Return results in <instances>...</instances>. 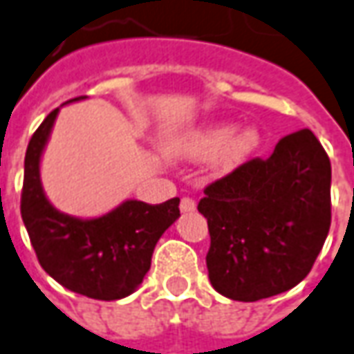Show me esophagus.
Instances as JSON below:
<instances>
[{
    "mask_svg": "<svg viewBox=\"0 0 354 354\" xmlns=\"http://www.w3.org/2000/svg\"><path fill=\"white\" fill-rule=\"evenodd\" d=\"M180 211L182 212H194L195 211V201L192 197H182L180 201Z\"/></svg>",
    "mask_w": 354,
    "mask_h": 354,
    "instance_id": "obj_1",
    "label": "esophagus"
}]
</instances>
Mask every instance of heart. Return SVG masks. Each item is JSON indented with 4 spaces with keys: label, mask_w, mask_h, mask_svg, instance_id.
<instances>
[{
    "label": "heart",
    "mask_w": 354,
    "mask_h": 354,
    "mask_svg": "<svg viewBox=\"0 0 354 354\" xmlns=\"http://www.w3.org/2000/svg\"><path fill=\"white\" fill-rule=\"evenodd\" d=\"M261 134L253 126L234 132L232 124H211L195 128L172 143V151L185 159H209L218 172H232L241 167L259 147Z\"/></svg>",
    "instance_id": "1"
}]
</instances>
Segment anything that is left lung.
<instances>
[{
  "instance_id": "8db88e82",
  "label": "left lung",
  "mask_w": 354,
  "mask_h": 354,
  "mask_svg": "<svg viewBox=\"0 0 354 354\" xmlns=\"http://www.w3.org/2000/svg\"><path fill=\"white\" fill-rule=\"evenodd\" d=\"M332 165L310 130L281 138L205 187L212 288L243 303L295 288L310 272L332 222Z\"/></svg>"
}]
</instances>
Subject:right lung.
Wrapping results in <instances>:
<instances>
[{"mask_svg": "<svg viewBox=\"0 0 354 354\" xmlns=\"http://www.w3.org/2000/svg\"><path fill=\"white\" fill-rule=\"evenodd\" d=\"M74 97L71 101H80ZM59 109L32 136L24 157L21 214L41 268L63 288L97 301L134 293L151 266L153 249L180 216V199L147 205L128 199L97 218L57 211L41 187L39 160Z\"/></svg>", "mask_w": 354, "mask_h": 354, "instance_id": "obj_1", "label": "right lung"}]
</instances>
